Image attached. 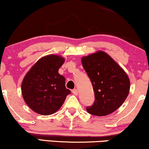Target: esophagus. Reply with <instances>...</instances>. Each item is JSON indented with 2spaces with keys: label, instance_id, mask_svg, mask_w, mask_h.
I'll return each mask as SVG.
<instances>
[{
  "label": "esophagus",
  "instance_id": "obj_1",
  "mask_svg": "<svg viewBox=\"0 0 149 149\" xmlns=\"http://www.w3.org/2000/svg\"><path fill=\"white\" fill-rule=\"evenodd\" d=\"M72 93L74 94V95H78L77 89H73V90L72 91Z\"/></svg>",
  "mask_w": 149,
  "mask_h": 149
}]
</instances>
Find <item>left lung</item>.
<instances>
[{"mask_svg":"<svg viewBox=\"0 0 149 149\" xmlns=\"http://www.w3.org/2000/svg\"><path fill=\"white\" fill-rule=\"evenodd\" d=\"M81 63L91 81L95 98L93 105L86 107L87 111L102 116L116 111L130 91V79L125 72L102 51L84 56Z\"/></svg>","mask_w":149,"mask_h":149,"instance_id":"left-lung-1","label":"left lung"}]
</instances>
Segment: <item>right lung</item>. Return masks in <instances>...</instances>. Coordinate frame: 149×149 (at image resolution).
<instances>
[{
	"instance_id": "add662e5",
	"label": "right lung",
	"mask_w": 149,
	"mask_h": 149,
	"mask_svg": "<svg viewBox=\"0 0 149 149\" xmlns=\"http://www.w3.org/2000/svg\"><path fill=\"white\" fill-rule=\"evenodd\" d=\"M64 62V58L50 54L38 60L26 73L22 84V96L35 112L53 114L70 93L65 87V79L58 73Z\"/></svg>"
}]
</instances>
